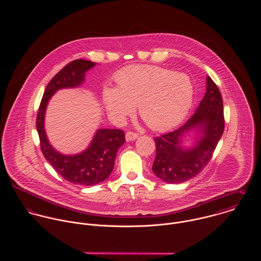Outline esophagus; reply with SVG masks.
<instances>
[{
    "label": "esophagus",
    "mask_w": 261,
    "mask_h": 261,
    "mask_svg": "<svg viewBox=\"0 0 261 261\" xmlns=\"http://www.w3.org/2000/svg\"><path fill=\"white\" fill-rule=\"evenodd\" d=\"M138 134L137 133H133V132H127L125 134V140L126 142H132V141H135L138 139Z\"/></svg>",
    "instance_id": "34e87169"
}]
</instances>
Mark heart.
<instances>
[{"label": "heart", "mask_w": 261, "mask_h": 261, "mask_svg": "<svg viewBox=\"0 0 261 261\" xmlns=\"http://www.w3.org/2000/svg\"><path fill=\"white\" fill-rule=\"evenodd\" d=\"M117 87L102 90L105 106L114 119L122 120L138 105L139 113L153 130H166L187 115L194 96L190 78L153 66L136 65L115 77Z\"/></svg>", "instance_id": "1"}]
</instances>
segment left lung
I'll use <instances>...</instances> for the list:
<instances>
[{
  "instance_id": "left-lung-1",
  "label": "left lung",
  "mask_w": 261,
  "mask_h": 261,
  "mask_svg": "<svg viewBox=\"0 0 261 261\" xmlns=\"http://www.w3.org/2000/svg\"><path fill=\"white\" fill-rule=\"evenodd\" d=\"M206 93L197 111L176 130L154 138L153 174L170 184H180L197 176L209 163L223 134V100L218 86L207 77ZM197 129L198 137L190 149L180 140L187 131Z\"/></svg>"
}]
</instances>
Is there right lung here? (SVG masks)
<instances>
[{
    "label": "right lung",
    "mask_w": 261,
    "mask_h": 261,
    "mask_svg": "<svg viewBox=\"0 0 261 261\" xmlns=\"http://www.w3.org/2000/svg\"><path fill=\"white\" fill-rule=\"evenodd\" d=\"M95 64L92 61L76 59L55 75L46 86L36 120L40 147L45 159L63 179L82 186L96 185L111 175L116 152L125 143L124 133L117 128H99L84 151L66 155L50 145L44 128V117L51 96L59 89L79 86L84 81L85 72Z\"/></svg>",
    "instance_id": "add662e5"
}]
</instances>
